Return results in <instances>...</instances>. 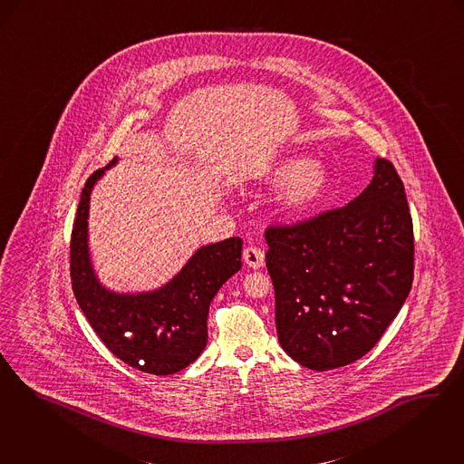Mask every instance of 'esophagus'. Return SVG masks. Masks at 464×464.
<instances>
[{"label": "esophagus", "instance_id": "34e87169", "mask_svg": "<svg viewBox=\"0 0 464 464\" xmlns=\"http://www.w3.org/2000/svg\"><path fill=\"white\" fill-rule=\"evenodd\" d=\"M243 262L252 269H260L264 266V252L257 246H246L243 250Z\"/></svg>", "mask_w": 464, "mask_h": 464}]
</instances>
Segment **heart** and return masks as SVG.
Returning a JSON list of instances; mask_svg holds the SVG:
<instances>
[{"mask_svg":"<svg viewBox=\"0 0 464 464\" xmlns=\"http://www.w3.org/2000/svg\"><path fill=\"white\" fill-rule=\"evenodd\" d=\"M269 185H279L275 205L285 216H302L321 204L332 185L330 169L314 159H281L267 170Z\"/></svg>","mask_w":464,"mask_h":464,"instance_id":"b5f03b06","label":"heart"}]
</instances>
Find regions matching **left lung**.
<instances>
[{
  "mask_svg": "<svg viewBox=\"0 0 464 464\" xmlns=\"http://www.w3.org/2000/svg\"><path fill=\"white\" fill-rule=\"evenodd\" d=\"M353 202L292 227H267L279 345L314 371L370 353L404 305L414 237L404 185L385 159Z\"/></svg>",
  "mask_w": 464,
  "mask_h": 464,
  "instance_id": "1",
  "label": "left lung"
}]
</instances>
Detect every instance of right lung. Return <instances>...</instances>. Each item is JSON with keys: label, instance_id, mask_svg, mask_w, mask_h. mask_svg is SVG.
I'll use <instances>...</instances> for the list:
<instances>
[{"label": "right lung", "instance_id": "right-lung-1", "mask_svg": "<svg viewBox=\"0 0 464 464\" xmlns=\"http://www.w3.org/2000/svg\"><path fill=\"white\" fill-rule=\"evenodd\" d=\"M109 166L93 172L82 188L71 238V278L75 300L107 349L130 368L166 376L185 370L207 345L208 305L241 269L238 237L200 246L181 271L150 292L124 294L107 288L94 273L88 218L94 185Z\"/></svg>", "mask_w": 464, "mask_h": 464}]
</instances>
